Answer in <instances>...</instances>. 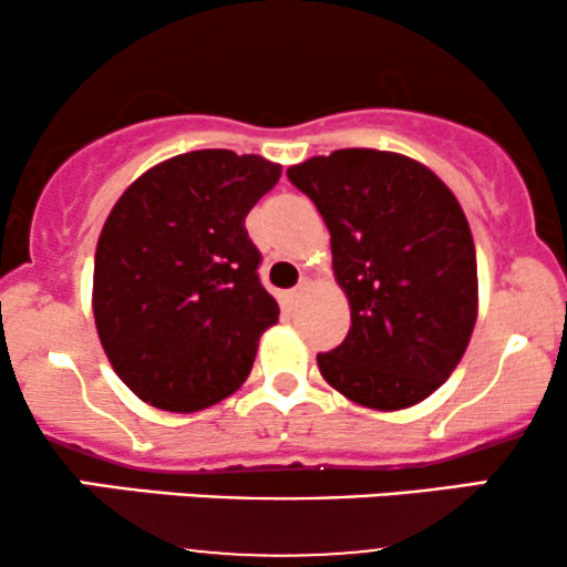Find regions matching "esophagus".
<instances>
[{"label": "esophagus", "mask_w": 567, "mask_h": 567, "mask_svg": "<svg viewBox=\"0 0 567 567\" xmlns=\"http://www.w3.org/2000/svg\"><path fill=\"white\" fill-rule=\"evenodd\" d=\"M306 285H309V282H301V285H298V288H292V290H290V301H296V298L301 296V292L306 290Z\"/></svg>", "instance_id": "34e87169"}]
</instances>
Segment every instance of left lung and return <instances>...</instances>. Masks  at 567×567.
<instances>
[{"instance_id":"left-lung-1","label":"left lung","mask_w":567,"mask_h":567,"mask_svg":"<svg viewBox=\"0 0 567 567\" xmlns=\"http://www.w3.org/2000/svg\"><path fill=\"white\" fill-rule=\"evenodd\" d=\"M330 231L351 328L317 354L322 379L357 405L392 413L451 379L477 322V256L455 194L424 162L338 148L288 167Z\"/></svg>"}]
</instances>
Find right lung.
Segmentation results:
<instances>
[{"instance_id": "add662e5", "label": "right lung", "mask_w": 567, "mask_h": 567, "mask_svg": "<svg viewBox=\"0 0 567 567\" xmlns=\"http://www.w3.org/2000/svg\"><path fill=\"white\" fill-rule=\"evenodd\" d=\"M282 175L258 154L202 148L125 188L95 247L93 315L114 373L146 405L197 413L243 386L279 320L247 213Z\"/></svg>"}]
</instances>
